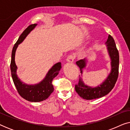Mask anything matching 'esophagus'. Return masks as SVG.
<instances>
[{"label": "esophagus", "instance_id": "1", "mask_svg": "<svg viewBox=\"0 0 130 130\" xmlns=\"http://www.w3.org/2000/svg\"><path fill=\"white\" fill-rule=\"evenodd\" d=\"M74 56L73 55H70L67 57V61L69 62V63H73L74 61Z\"/></svg>", "mask_w": 130, "mask_h": 130}]
</instances>
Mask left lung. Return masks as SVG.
<instances>
[{
    "label": "left lung",
    "instance_id": "left-lung-1",
    "mask_svg": "<svg viewBox=\"0 0 130 130\" xmlns=\"http://www.w3.org/2000/svg\"><path fill=\"white\" fill-rule=\"evenodd\" d=\"M105 44L111 59V72L106 79L101 84L96 87L86 85L83 81L82 77L80 76L79 83L75 85V90L82 98L86 100L100 98L109 93L115 86L118 76L119 53L115 41L110 35H108ZM87 63L88 60L86 58L76 61V63L80 68L81 74L83 73V69L86 68Z\"/></svg>",
    "mask_w": 130,
    "mask_h": 130
}]
</instances>
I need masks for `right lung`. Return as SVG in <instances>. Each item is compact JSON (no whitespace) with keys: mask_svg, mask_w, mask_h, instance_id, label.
I'll return each instance as SVG.
<instances>
[{"mask_svg":"<svg viewBox=\"0 0 130 130\" xmlns=\"http://www.w3.org/2000/svg\"><path fill=\"white\" fill-rule=\"evenodd\" d=\"M37 25V24H36L30 25L21 34L12 49L10 62L12 77L18 92L23 98L26 99V101L34 102H38L44 101L50 96L54 91V87L52 84L53 80L58 75L60 69H61V64L60 62L55 64L48 70L44 79L40 82L35 85H28L25 83L21 81L18 76L17 74L18 67L15 61L16 50L19 44L25 40L26 36L34 29Z\"/></svg>","mask_w":130,"mask_h":130,"instance_id":"add662e5","label":"right lung"}]
</instances>
